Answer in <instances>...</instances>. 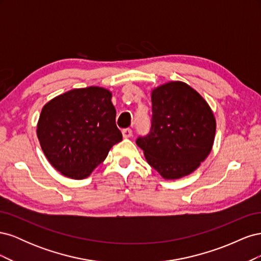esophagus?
Instances as JSON below:
<instances>
[{
	"mask_svg": "<svg viewBox=\"0 0 261 261\" xmlns=\"http://www.w3.org/2000/svg\"><path fill=\"white\" fill-rule=\"evenodd\" d=\"M122 134L124 138H129L133 136V130L130 128H125L122 130Z\"/></svg>",
	"mask_w": 261,
	"mask_h": 261,
	"instance_id": "34e87169",
	"label": "esophagus"
}]
</instances>
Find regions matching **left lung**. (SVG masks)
I'll return each instance as SVG.
<instances>
[{
  "instance_id": "1",
  "label": "left lung",
  "mask_w": 261,
  "mask_h": 261,
  "mask_svg": "<svg viewBox=\"0 0 261 261\" xmlns=\"http://www.w3.org/2000/svg\"><path fill=\"white\" fill-rule=\"evenodd\" d=\"M150 132L136 139L146 160L168 179L191 174L211 151L216 118L192 87L171 82L151 93Z\"/></svg>"
}]
</instances>
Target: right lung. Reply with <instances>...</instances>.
Instances as JSON below:
<instances>
[{"instance_id": "right-lung-1", "label": "right lung", "mask_w": 261, "mask_h": 261, "mask_svg": "<svg viewBox=\"0 0 261 261\" xmlns=\"http://www.w3.org/2000/svg\"><path fill=\"white\" fill-rule=\"evenodd\" d=\"M111 98L109 90L91 86L69 90L43 107L38 139L46 159L63 175L89 176L122 140Z\"/></svg>"}]
</instances>
